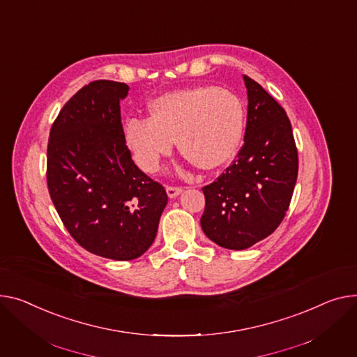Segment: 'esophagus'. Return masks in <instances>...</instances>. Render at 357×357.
<instances>
[{"instance_id": "1", "label": "esophagus", "mask_w": 357, "mask_h": 357, "mask_svg": "<svg viewBox=\"0 0 357 357\" xmlns=\"http://www.w3.org/2000/svg\"><path fill=\"white\" fill-rule=\"evenodd\" d=\"M166 192H168L169 198H175L182 192L181 186H174V185H166Z\"/></svg>"}]
</instances>
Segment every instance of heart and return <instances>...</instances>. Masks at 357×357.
Segmentation results:
<instances>
[{
	"label": "heart",
	"mask_w": 357,
	"mask_h": 357,
	"mask_svg": "<svg viewBox=\"0 0 357 357\" xmlns=\"http://www.w3.org/2000/svg\"><path fill=\"white\" fill-rule=\"evenodd\" d=\"M151 117H132L123 136L136 163L155 172L176 140L182 156L201 169L225 163L236 149L244 113L240 99L227 89L198 86L155 99Z\"/></svg>",
	"instance_id": "b5f03b06"
}]
</instances>
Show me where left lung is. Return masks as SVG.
I'll list each match as a JSON object with an SVG mask.
<instances>
[{
  "label": "left lung",
  "mask_w": 357,
  "mask_h": 357,
  "mask_svg": "<svg viewBox=\"0 0 357 357\" xmlns=\"http://www.w3.org/2000/svg\"><path fill=\"white\" fill-rule=\"evenodd\" d=\"M244 82L248 93L244 145L225 172L202 188V231L228 250H245L278 228L298 174L286 110L255 80L244 76Z\"/></svg>",
  "instance_id": "left-lung-1"
}]
</instances>
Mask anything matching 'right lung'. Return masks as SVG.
<instances>
[{"mask_svg": "<svg viewBox=\"0 0 357 357\" xmlns=\"http://www.w3.org/2000/svg\"><path fill=\"white\" fill-rule=\"evenodd\" d=\"M129 86L96 80L60 110L47 145V186L66 229L91 254L129 261L153 243L165 188L135 165L121 100Z\"/></svg>", "mask_w": 357, "mask_h": 357, "instance_id": "1", "label": "right lung"}]
</instances>
